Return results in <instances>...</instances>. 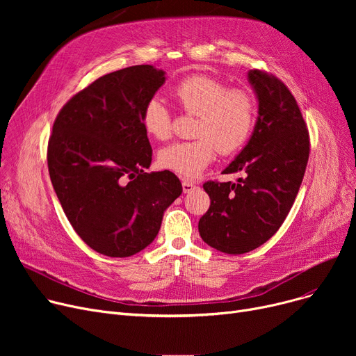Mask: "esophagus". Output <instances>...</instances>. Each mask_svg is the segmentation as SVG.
Instances as JSON below:
<instances>
[{
	"label": "esophagus",
	"mask_w": 356,
	"mask_h": 356,
	"mask_svg": "<svg viewBox=\"0 0 356 356\" xmlns=\"http://www.w3.org/2000/svg\"><path fill=\"white\" fill-rule=\"evenodd\" d=\"M181 186H183V193H192L196 189V184L191 180H183Z\"/></svg>",
	"instance_id": "obj_1"
}]
</instances>
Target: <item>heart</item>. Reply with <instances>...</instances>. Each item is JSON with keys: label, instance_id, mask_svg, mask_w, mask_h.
Here are the masks:
<instances>
[{"label": "heart", "instance_id": "1", "mask_svg": "<svg viewBox=\"0 0 356 356\" xmlns=\"http://www.w3.org/2000/svg\"><path fill=\"white\" fill-rule=\"evenodd\" d=\"M173 98L191 114H196L195 140L177 141L161 148L159 163L181 177H196L215 157L216 148L231 154L244 145L254 127L255 104L247 90L228 89L211 76L193 74L179 82ZM145 133L156 140L172 134L170 111L160 98L149 99L141 115Z\"/></svg>", "mask_w": 356, "mask_h": 356}]
</instances>
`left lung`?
I'll use <instances>...</instances> for the list:
<instances>
[{
	"label": "left lung",
	"instance_id": "left-lung-1",
	"mask_svg": "<svg viewBox=\"0 0 356 356\" xmlns=\"http://www.w3.org/2000/svg\"><path fill=\"white\" fill-rule=\"evenodd\" d=\"M258 101L252 134L223 173H245L238 183L208 181L211 207L199 234L212 248L245 254L282 227L300 189L310 153L309 131L289 88L273 74L250 70Z\"/></svg>",
	"mask_w": 356,
	"mask_h": 356
}]
</instances>
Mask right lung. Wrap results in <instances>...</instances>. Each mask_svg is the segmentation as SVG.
Instances as JSON below:
<instances>
[{
  "instance_id": "right-lung-1",
  "label": "right lung",
  "mask_w": 356,
  "mask_h": 356,
  "mask_svg": "<svg viewBox=\"0 0 356 356\" xmlns=\"http://www.w3.org/2000/svg\"><path fill=\"white\" fill-rule=\"evenodd\" d=\"M164 82L165 72L152 65L108 73L76 93L53 124V189L73 229L106 257H131L152 244L181 195L172 172H145L153 149L141 115Z\"/></svg>"
}]
</instances>
